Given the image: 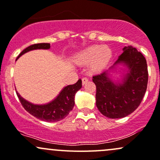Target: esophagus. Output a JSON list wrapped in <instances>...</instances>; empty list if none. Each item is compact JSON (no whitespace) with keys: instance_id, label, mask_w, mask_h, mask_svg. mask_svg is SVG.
<instances>
[{"instance_id":"34e87169","label":"esophagus","mask_w":160,"mask_h":160,"mask_svg":"<svg viewBox=\"0 0 160 160\" xmlns=\"http://www.w3.org/2000/svg\"><path fill=\"white\" fill-rule=\"evenodd\" d=\"M88 78H82V85H85V83H86V82H88Z\"/></svg>"}]
</instances>
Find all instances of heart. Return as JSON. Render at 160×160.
I'll return each instance as SVG.
<instances>
[{"label": "heart", "instance_id": "obj_1", "mask_svg": "<svg viewBox=\"0 0 160 160\" xmlns=\"http://www.w3.org/2000/svg\"><path fill=\"white\" fill-rule=\"evenodd\" d=\"M113 58V50L107 45H92L79 50L72 57L75 64H89V70L92 73L103 71Z\"/></svg>", "mask_w": 160, "mask_h": 160}]
</instances>
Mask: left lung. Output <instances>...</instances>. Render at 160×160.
Here are the masks:
<instances>
[{
  "label": "left lung",
  "mask_w": 160,
  "mask_h": 160,
  "mask_svg": "<svg viewBox=\"0 0 160 160\" xmlns=\"http://www.w3.org/2000/svg\"><path fill=\"white\" fill-rule=\"evenodd\" d=\"M119 65L125 67L126 69H121ZM119 67L124 73L121 79L115 80L112 75ZM148 78L146 60L142 53L132 46L124 47L123 53L109 70L93 76L98 110L102 115L112 119L131 114L143 99Z\"/></svg>",
  "instance_id": "obj_1"
}]
</instances>
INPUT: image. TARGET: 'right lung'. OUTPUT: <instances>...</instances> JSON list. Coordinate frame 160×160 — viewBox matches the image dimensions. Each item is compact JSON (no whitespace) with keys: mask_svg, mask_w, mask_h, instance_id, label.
I'll return each instance as SVG.
<instances>
[{"mask_svg":"<svg viewBox=\"0 0 160 160\" xmlns=\"http://www.w3.org/2000/svg\"><path fill=\"white\" fill-rule=\"evenodd\" d=\"M50 48V44L47 42L33 44L23 50L17 59L24 53L31 50L41 49L48 50ZM82 86V80L79 79L74 85H69L64 87L56 98L45 104L32 103L22 97L18 92H16V93L22 107L30 114L41 121L47 122H57L66 118L70 111H72L75 106V96Z\"/></svg>","mask_w":160,"mask_h":160,"instance_id":"right-lung-1","label":"right lung"}]
</instances>
